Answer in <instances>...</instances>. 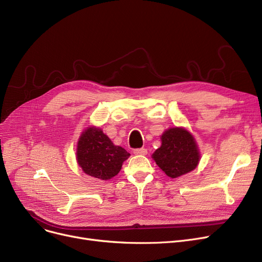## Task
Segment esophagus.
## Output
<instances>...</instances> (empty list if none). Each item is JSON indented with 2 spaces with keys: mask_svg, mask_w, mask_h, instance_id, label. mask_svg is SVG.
<instances>
[{
  "mask_svg": "<svg viewBox=\"0 0 262 262\" xmlns=\"http://www.w3.org/2000/svg\"><path fill=\"white\" fill-rule=\"evenodd\" d=\"M147 149H144V148H140V149H135L134 150V153L136 154V156H146L147 154Z\"/></svg>",
  "mask_w": 262,
  "mask_h": 262,
  "instance_id": "esophagus-1",
  "label": "esophagus"
}]
</instances>
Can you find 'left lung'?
Instances as JSON below:
<instances>
[{"label": "left lung", "mask_w": 262, "mask_h": 262, "mask_svg": "<svg viewBox=\"0 0 262 262\" xmlns=\"http://www.w3.org/2000/svg\"><path fill=\"white\" fill-rule=\"evenodd\" d=\"M162 144L152 154L158 166L170 178L195 169L201 154L194 137L185 128L173 127L163 133Z\"/></svg>", "instance_id": "obj_1"}]
</instances>
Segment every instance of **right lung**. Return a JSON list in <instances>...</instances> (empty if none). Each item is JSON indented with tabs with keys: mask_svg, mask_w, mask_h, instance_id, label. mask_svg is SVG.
I'll return each mask as SVG.
<instances>
[{
	"mask_svg": "<svg viewBox=\"0 0 262 262\" xmlns=\"http://www.w3.org/2000/svg\"><path fill=\"white\" fill-rule=\"evenodd\" d=\"M130 154L115 144L100 128L85 129L77 141V164L89 176L108 180L116 176Z\"/></svg>",
	"mask_w": 262,
	"mask_h": 262,
	"instance_id": "right-lung-1",
	"label": "right lung"
}]
</instances>
